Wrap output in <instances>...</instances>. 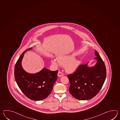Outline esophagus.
Here are the masks:
<instances>
[{"mask_svg":"<svg viewBox=\"0 0 120 120\" xmlns=\"http://www.w3.org/2000/svg\"><path fill=\"white\" fill-rule=\"evenodd\" d=\"M64 75V74H63V73H62L61 72H60V71H59L58 72V76L59 77H61V76H63Z\"/></svg>","mask_w":120,"mask_h":120,"instance_id":"34e87169","label":"esophagus"}]
</instances>
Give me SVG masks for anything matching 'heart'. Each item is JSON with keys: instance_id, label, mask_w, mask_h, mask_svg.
I'll return each mask as SVG.
<instances>
[{"instance_id": "1", "label": "heart", "mask_w": 120, "mask_h": 120, "mask_svg": "<svg viewBox=\"0 0 120 120\" xmlns=\"http://www.w3.org/2000/svg\"><path fill=\"white\" fill-rule=\"evenodd\" d=\"M57 61L59 64L61 66H65L66 70L68 73H73L75 71L80 64L79 60L75 59L73 56L64 55L58 56L57 57ZM52 64H57L56 60H52Z\"/></svg>"}]
</instances>
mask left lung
I'll return each mask as SVG.
<instances>
[{"mask_svg": "<svg viewBox=\"0 0 120 120\" xmlns=\"http://www.w3.org/2000/svg\"><path fill=\"white\" fill-rule=\"evenodd\" d=\"M96 64L92 67L88 63L80 65L73 74L68 75L69 80L70 93L75 99L85 100L93 98L98 93L104 84L106 76L104 62L95 50Z\"/></svg>", "mask_w": 120, "mask_h": 120, "instance_id": "left-lung-1", "label": "left lung"}]
</instances>
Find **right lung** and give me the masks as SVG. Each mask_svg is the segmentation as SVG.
Instances as JSON below:
<instances>
[{
	"instance_id": "right-lung-1",
	"label": "right lung",
	"mask_w": 120,
	"mask_h": 120,
	"mask_svg": "<svg viewBox=\"0 0 120 120\" xmlns=\"http://www.w3.org/2000/svg\"><path fill=\"white\" fill-rule=\"evenodd\" d=\"M32 49L29 48L21 54L15 65L14 75L19 87L27 97L32 100L40 101L50 94L57 79L58 71H51L46 68L35 74L24 71L21 61L25 52Z\"/></svg>"
}]
</instances>
